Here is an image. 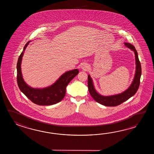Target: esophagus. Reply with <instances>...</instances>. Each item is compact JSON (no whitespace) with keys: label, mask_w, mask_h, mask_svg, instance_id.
Segmentation results:
<instances>
[{"label":"esophagus","mask_w":154,"mask_h":154,"mask_svg":"<svg viewBox=\"0 0 154 154\" xmlns=\"http://www.w3.org/2000/svg\"><path fill=\"white\" fill-rule=\"evenodd\" d=\"M88 64H85V63H84V64H82V69H83V70H87V69H88Z\"/></svg>","instance_id":"34e87169"}]
</instances>
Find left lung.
<instances>
[{
	"mask_svg": "<svg viewBox=\"0 0 154 154\" xmlns=\"http://www.w3.org/2000/svg\"><path fill=\"white\" fill-rule=\"evenodd\" d=\"M125 45L126 47L134 51L136 64V70L134 79L128 89H127L125 91L123 92L121 94L117 95H112L109 96H102L98 94L96 91L91 78L90 75H88V91L90 95L96 101L101 105H104L105 106H116L121 104L135 95L140 85V80L141 75V67L140 62L138 58L137 51L135 48L134 46L130 43H125Z\"/></svg>",
	"mask_w": 154,
	"mask_h": 154,
	"instance_id": "left-lung-1",
	"label": "left lung"
}]
</instances>
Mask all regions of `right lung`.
Instances as JSON below:
<instances>
[{"mask_svg":"<svg viewBox=\"0 0 154 154\" xmlns=\"http://www.w3.org/2000/svg\"><path fill=\"white\" fill-rule=\"evenodd\" d=\"M30 41L26 43L17 63V82L21 91L27 98L36 105L49 106L58 103L64 97L66 87L75 76L78 74V69L66 72L61 76L55 83L47 88H34L29 86L24 82L21 69V60L23 53Z\"/></svg>","mask_w":154,"mask_h":154,"instance_id":"1","label":"right lung"}]
</instances>
